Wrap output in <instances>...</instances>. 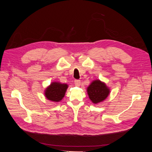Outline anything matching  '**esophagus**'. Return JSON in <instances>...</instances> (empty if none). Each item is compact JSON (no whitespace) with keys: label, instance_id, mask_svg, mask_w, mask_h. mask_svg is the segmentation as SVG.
Returning <instances> with one entry per match:
<instances>
[{"label":"esophagus","instance_id":"1","mask_svg":"<svg viewBox=\"0 0 152 152\" xmlns=\"http://www.w3.org/2000/svg\"><path fill=\"white\" fill-rule=\"evenodd\" d=\"M74 82H75V86H80V83H81L80 80H75Z\"/></svg>","mask_w":152,"mask_h":152}]
</instances>
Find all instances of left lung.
Listing matches in <instances>:
<instances>
[{"label":"left lung","instance_id":"obj_1","mask_svg":"<svg viewBox=\"0 0 152 152\" xmlns=\"http://www.w3.org/2000/svg\"><path fill=\"white\" fill-rule=\"evenodd\" d=\"M87 93L91 102L94 104H98L107 98L110 90L104 82L97 79L92 81L87 87Z\"/></svg>","mask_w":152,"mask_h":152}]
</instances>
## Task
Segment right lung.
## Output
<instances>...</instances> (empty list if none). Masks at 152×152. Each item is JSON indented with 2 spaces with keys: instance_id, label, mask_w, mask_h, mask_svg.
<instances>
[{
  "instance_id": "1",
  "label": "right lung",
  "mask_w": 152,
  "mask_h": 152,
  "mask_svg": "<svg viewBox=\"0 0 152 152\" xmlns=\"http://www.w3.org/2000/svg\"><path fill=\"white\" fill-rule=\"evenodd\" d=\"M68 85L54 81L44 90V96L48 100L53 102H59L65 95Z\"/></svg>"
}]
</instances>
